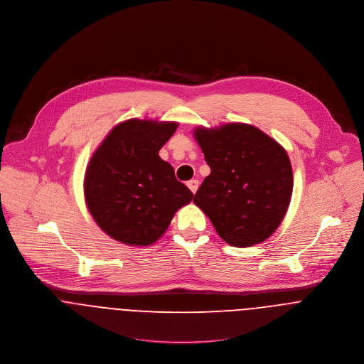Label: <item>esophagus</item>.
Masks as SVG:
<instances>
[{
  "instance_id": "esophagus-1",
  "label": "esophagus",
  "mask_w": 364,
  "mask_h": 364,
  "mask_svg": "<svg viewBox=\"0 0 364 364\" xmlns=\"http://www.w3.org/2000/svg\"><path fill=\"white\" fill-rule=\"evenodd\" d=\"M188 188L191 189L192 193H196V191H198V188H199V181H198V179L189 181V182H188Z\"/></svg>"
}]
</instances>
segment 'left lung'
<instances>
[{"label":"left lung","mask_w":364,"mask_h":364,"mask_svg":"<svg viewBox=\"0 0 364 364\" xmlns=\"http://www.w3.org/2000/svg\"><path fill=\"white\" fill-rule=\"evenodd\" d=\"M195 137L210 166L195 205L232 247L247 248L269 238L280 225L293 192L286 150L244 123L199 127Z\"/></svg>","instance_id":"8db88e82"}]
</instances>
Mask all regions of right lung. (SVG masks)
Listing matches in <instances>:
<instances>
[{"label": "right lung", "instance_id": "1", "mask_svg": "<svg viewBox=\"0 0 364 364\" xmlns=\"http://www.w3.org/2000/svg\"><path fill=\"white\" fill-rule=\"evenodd\" d=\"M176 127L175 122L126 120L91 158L84 182L87 206L113 240L127 245L156 242L176 210L193 199L172 165L158 156Z\"/></svg>", "mask_w": 364, "mask_h": 364}]
</instances>
